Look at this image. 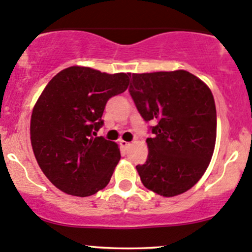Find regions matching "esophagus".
<instances>
[{
  "instance_id": "obj_1",
  "label": "esophagus",
  "mask_w": 252,
  "mask_h": 252,
  "mask_svg": "<svg viewBox=\"0 0 252 252\" xmlns=\"http://www.w3.org/2000/svg\"><path fill=\"white\" fill-rule=\"evenodd\" d=\"M119 144H120V147L123 148V149H127V148H129V145H131V143L125 142V140H120V143H119Z\"/></svg>"
}]
</instances>
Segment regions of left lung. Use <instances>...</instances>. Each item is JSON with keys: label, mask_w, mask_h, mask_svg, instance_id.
I'll return each instance as SVG.
<instances>
[{"label": "left lung", "mask_w": 252, "mask_h": 252, "mask_svg": "<svg viewBox=\"0 0 252 252\" xmlns=\"http://www.w3.org/2000/svg\"><path fill=\"white\" fill-rule=\"evenodd\" d=\"M131 77V75H129ZM129 94L145 121L156 120L149 155L136 167L143 185L163 197L190 190L207 170L216 140L210 89L190 72L132 74Z\"/></svg>", "instance_id": "8db88e82"}]
</instances>
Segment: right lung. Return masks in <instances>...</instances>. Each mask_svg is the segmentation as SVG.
<instances>
[{
	"label": "right lung",
	"instance_id": "1",
	"mask_svg": "<svg viewBox=\"0 0 252 252\" xmlns=\"http://www.w3.org/2000/svg\"><path fill=\"white\" fill-rule=\"evenodd\" d=\"M129 73L108 74L72 66L48 83L31 116V144L45 177L64 193L94 194L109 183L120 159L118 144L96 132L104 107L123 94Z\"/></svg>",
	"mask_w": 252,
	"mask_h": 252
}]
</instances>
